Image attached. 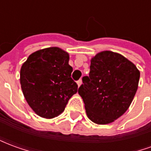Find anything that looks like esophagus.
I'll return each mask as SVG.
<instances>
[{"mask_svg": "<svg viewBox=\"0 0 151 151\" xmlns=\"http://www.w3.org/2000/svg\"><path fill=\"white\" fill-rule=\"evenodd\" d=\"M82 80H78V82H77V84H78V87L82 85Z\"/></svg>", "mask_w": 151, "mask_h": 151, "instance_id": "34e87169", "label": "esophagus"}]
</instances>
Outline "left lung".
<instances>
[{"label": "left lung", "instance_id": "8db88e82", "mask_svg": "<svg viewBox=\"0 0 151 151\" xmlns=\"http://www.w3.org/2000/svg\"><path fill=\"white\" fill-rule=\"evenodd\" d=\"M90 69L78 89L86 115L98 124L111 123L129 108L138 87L140 71L124 56L111 51L92 57Z\"/></svg>", "mask_w": 151, "mask_h": 151}]
</instances>
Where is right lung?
I'll return each instance as SVG.
<instances>
[{"label": "right lung", "mask_w": 151, "mask_h": 151, "mask_svg": "<svg viewBox=\"0 0 151 151\" xmlns=\"http://www.w3.org/2000/svg\"><path fill=\"white\" fill-rule=\"evenodd\" d=\"M69 53L57 47H47L28 56L20 70L22 93L31 109L46 119L58 116L78 91L69 65Z\"/></svg>", "instance_id": "1"}]
</instances>
